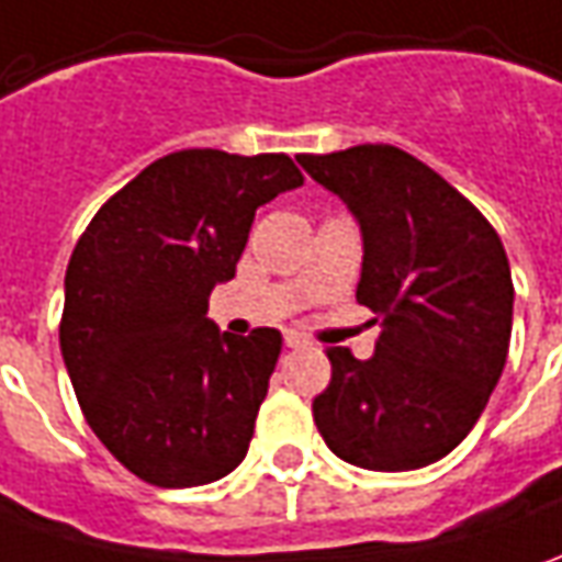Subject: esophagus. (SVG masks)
<instances>
[{
  "label": "esophagus",
  "mask_w": 562,
  "mask_h": 562,
  "mask_svg": "<svg viewBox=\"0 0 562 562\" xmlns=\"http://www.w3.org/2000/svg\"><path fill=\"white\" fill-rule=\"evenodd\" d=\"M285 347H292V350H304V347H311V341H307L301 331H285Z\"/></svg>",
  "instance_id": "esophagus-1"
}]
</instances>
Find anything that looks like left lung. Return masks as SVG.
I'll return each mask as SVG.
<instances>
[{
	"instance_id": "1",
	"label": "left lung",
	"mask_w": 562,
	"mask_h": 562,
	"mask_svg": "<svg viewBox=\"0 0 562 562\" xmlns=\"http://www.w3.org/2000/svg\"><path fill=\"white\" fill-rule=\"evenodd\" d=\"M313 181L360 221L357 301L381 323L375 353L326 350L331 381L313 422L347 464L415 471L471 434L510 345L514 282L486 217L437 171L391 144L301 153Z\"/></svg>"
}]
</instances>
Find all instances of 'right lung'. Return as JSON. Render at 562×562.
Here are the masks:
<instances>
[{
  "instance_id": "1",
  "label": "right lung",
  "mask_w": 562,
  "mask_h": 562,
  "mask_svg": "<svg viewBox=\"0 0 562 562\" xmlns=\"http://www.w3.org/2000/svg\"><path fill=\"white\" fill-rule=\"evenodd\" d=\"M304 175L285 153L178 150L91 217L64 280L60 353L89 427L144 483L187 490L246 458L282 335L217 331L251 221Z\"/></svg>"
}]
</instances>
